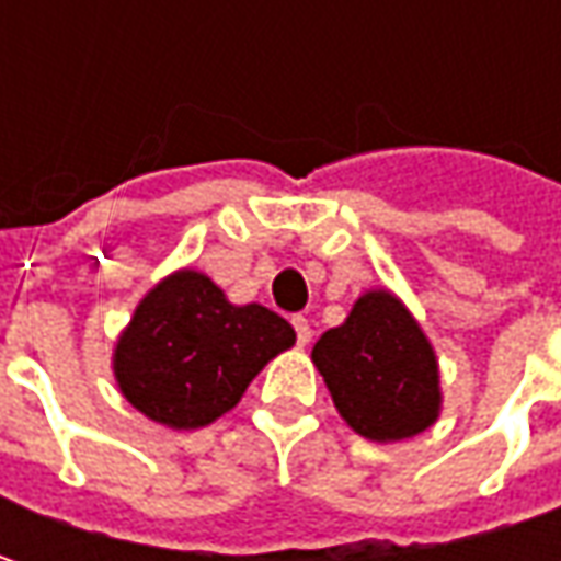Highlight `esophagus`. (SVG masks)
<instances>
[{"label":"esophagus","mask_w":561,"mask_h":561,"mask_svg":"<svg viewBox=\"0 0 561 561\" xmlns=\"http://www.w3.org/2000/svg\"><path fill=\"white\" fill-rule=\"evenodd\" d=\"M290 321H293V331H296V343H299V346H306V343L312 340V328H309V321H306L302 314H293Z\"/></svg>","instance_id":"obj_1"}]
</instances>
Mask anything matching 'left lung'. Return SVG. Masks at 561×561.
I'll list each match as a JSON object with an SVG mask.
<instances>
[{
  "label": "left lung",
  "instance_id": "1",
  "mask_svg": "<svg viewBox=\"0 0 561 561\" xmlns=\"http://www.w3.org/2000/svg\"><path fill=\"white\" fill-rule=\"evenodd\" d=\"M312 362L336 412L368 440H405L437 419V358L415 318L390 293H365L346 324L314 343Z\"/></svg>",
  "mask_w": 561,
  "mask_h": 561
}]
</instances>
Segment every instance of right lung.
I'll use <instances>...</instances> for the list:
<instances>
[{
	"label": "right lung",
	"mask_w": 561,
	"mask_h": 561,
	"mask_svg": "<svg viewBox=\"0 0 561 561\" xmlns=\"http://www.w3.org/2000/svg\"><path fill=\"white\" fill-rule=\"evenodd\" d=\"M293 340L277 312L230 306L205 274L178 271L137 306L115 350V377L146 419L190 431L230 412Z\"/></svg>",
	"instance_id": "right-lung-1"
}]
</instances>
